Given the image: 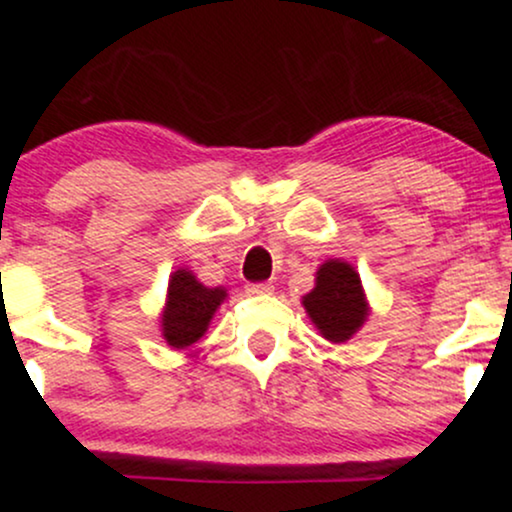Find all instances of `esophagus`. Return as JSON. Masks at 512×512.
Listing matches in <instances>:
<instances>
[{
	"instance_id": "obj_1",
	"label": "esophagus",
	"mask_w": 512,
	"mask_h": 512,
	"mask_svg": "<svg viewBox=\"0 0 512 512\" xmlns=\"http://www.w3.org/2000/svg\"><path fill=\"white\" fill-rule=\"evenodd\" d=\"M245 291H248L250 296H264V293H272L274 286L269 284V281H252V284L245 286Z\"/></svg>"
}]
</instances>
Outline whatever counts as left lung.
Listing matches in <instances>:
<instances>
[{"mask_svg":"<svg viewBox=\"0 0 512 512\" xmlns=\"http://www.w3.org/2000/svg\"><path fill=\"white\" fill-rule=\"evenodd\" d=\"M310 320L330 342H346L368 315L361 279L351 264L330 260L317 269L315 289L303 298Z\"/></svg>","mask_w":512,"mask_h":512,"instance_id":"left-lung-1","label":"left lung"}]
</instances>
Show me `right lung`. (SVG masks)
Wrapping results in <instances>:
<instances>
[{"instance_id":"obj_1","label":"right lung","mask_w":512,"mask_h":512,"mask_svg":"<svg viewBox=\"0 0 512 512\" xmlns=\"http://www.w3.org/2000/svg\"><path fill=\"white\" fill-rule=\"evenodd\" d=\"M226 298L223 289H207L185 269L170 276L168 303L163 310V339L175 349L195 344L207 332L211 315Z\"/></svg>"}]
</instances>
